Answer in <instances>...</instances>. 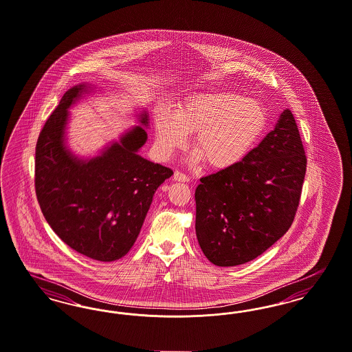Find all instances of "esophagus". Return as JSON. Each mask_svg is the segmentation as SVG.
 <instances>
[{
	"instance_id": "esophagus-1",
	"label": "esophagus",
	"mask_w": 352,
	"mask_h": 352,
	"mask_svg": "<svg viewBox=\"0 0 352 352\" xmlns=\"http://www.w3.org/2000/svg\"><path fill=\"white\" fill-rule=\"evenodd\" d=\"M173 179H175L176 182H189V177H188L185 173H182V172H179V170H176V172H175V175H173Z\"/></svg>"
}]
</instances>
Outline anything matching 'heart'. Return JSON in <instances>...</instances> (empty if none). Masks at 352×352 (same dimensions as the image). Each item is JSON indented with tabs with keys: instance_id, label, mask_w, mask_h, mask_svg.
I'll use <instances>...</instances> for the list:
<instances>
[{
	"instance_id": "obj_1",
	"label": "heart",
	"mask_w": 352,
	"mask_h": 352,
	"mask_svg": "<svg viewBox=\"0 0 352 352\" xmlns=\"http://www.w3.org/2000/svg\"><path fill=\"white\" fill-rule=\"evenodd\" d=\"M267 113L257 99L234 91L199 92L184 99L175 115L159 108L155 134L159 153L170 157L193 135L192 163L206 162L212 170L240 164L260 142Z\"/></svg>"
}]
</instances>
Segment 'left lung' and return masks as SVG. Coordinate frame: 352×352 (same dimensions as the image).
<instances>
[{
  "mask_svg": "<svg viewBox=\"0 0 352 352\" xmlns=\"http://www.w3.org/2000/svg\"><path fill=\"white\" fill-rule=\"evenodd\" d=\"M305 170L296 121L285 109L240 164L198 184L195 234L206 258L217 266H237L276 243L295 218Z\"/></svg>",
  "mask_w": 352,
  "mask_h": 352,
  "instance_id": "1",
  "label": "left lung"
}]
</instances>
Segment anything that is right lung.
I'll return each instance as SVG.
<instances>
[{
  "label": "right lung",
  "instance_id": "right-lung-1",
  "mask_svg": "<svg viewBox=\"0 0 352 352\" xmlns=\"http://www.w3.org/2000/svg\"><path fill=\"white\" fill-rule=\"evenodd\" d=\"M96 90L86 82L70 87L47 120L36 144L35 188L45 221L65 244L92 260L112 262L134 245L153 197L173 172L140 155L148 128L144 109L135 116L140 125L96 155L79 157L70 148L69 109Z\"/></svg>",
  "mask_w": 352,
  "mask_h": 352
}]
</instances>
